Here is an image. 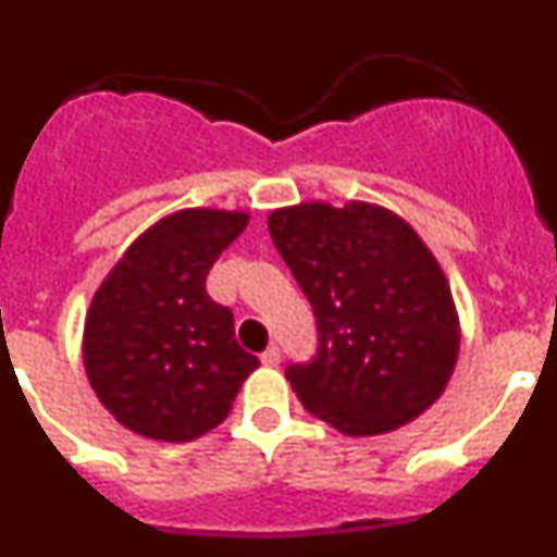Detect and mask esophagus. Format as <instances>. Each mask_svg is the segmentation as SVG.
<instances>
[{
    "instance_id": "34e87169",
    "label": "esophagus",
    "mask_w": 557,
    "mask_h": 557,
    "mask_svg": "<svg viewBox=\"0 0 557 557\" xmlns=\"http://www.w3.org/2000/svg\"><path fill=\"white\" fill-rule=\"evenodd\" d=\"M278 362H282V351H278V348H275V346H270L268 351L262 354V366L275 368V366H278Z\"/></svg>"
}]
</instances>
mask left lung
<instances>
[{
    "label": "left lung",
    "mask_w": 557,
    "mask_h": 557,
    "mask_svg": "<svg viewBox=\"0 0 557 557\" xmlns=\"http://www.w3.org/2000/svg\"><path fill=\"white\" fill-rule=\"evenodd\" d=\"M270 236L312 304L318 351L287 366L312 416L382 435L444 393L460 348L446 275L405 220L373 203L273 211Z\"/></svg>",
    "instance_id": "obj_1"
}]
</instances>
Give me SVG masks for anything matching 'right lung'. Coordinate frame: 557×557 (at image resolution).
<instances>
[{
    "mask_svg": "<svg viewBox=\"0 0 557 557\" xmlns=\"http://www.w3.org/2000/svg\"><path fill=\"white\" fill-rule=\"evenodd\" d=\"M245 211L186 209L147 228L97 289L86 318L88 382L122 426L184 444L228 416L259 357L236 343L234 314L206 293Z\"/></svg>",
    "mask_w": 557,
    "mask_h": 557,
    "instance_id": "1",
    "label": "right lung"
}]
</instances>
